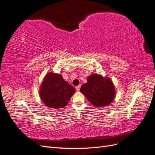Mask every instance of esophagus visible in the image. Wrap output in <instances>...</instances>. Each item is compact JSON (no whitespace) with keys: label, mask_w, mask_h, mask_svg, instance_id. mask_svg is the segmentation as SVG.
I'll return each instance as SVG.
<instances>
[{"label":"esophagus","mask_w":155,"mask_h":155,"mask_svg":"<svg viewBox=\"0 0 155 155\" xmlns=\"http://www.w3.org/2000/svg\"><path fill=\"white\" fill-rule=\"evenodd\" d=\"M80 87H81L80 85V86H76V87H75V90H76L77 91H80Z\"/></svg>","instance_id":"esophagus-1"}]
</instances>
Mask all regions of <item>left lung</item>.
<instances>
[{
    "instance_id": "left-lung-1",
    "label": "left lung",
    "mask_w": 155,
    "mask_h": 155,
    "mask_svg": "<svg viewBox=\"0 0 155 155\" xmlns=\"http://www.w3.org/2000/svg\"><path fill=\"white\" fill-rule=\"evenodd\" d=\"M87 80V83L81 86L80 91L91 104L104 107L113 102L115 87L110 78L94 74L88 76Z\"/></svg>"
}]
</instances>
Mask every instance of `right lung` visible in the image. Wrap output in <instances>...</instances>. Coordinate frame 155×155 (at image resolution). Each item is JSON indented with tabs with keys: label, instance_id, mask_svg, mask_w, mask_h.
<instances>
[{
	"label": "right lung",
	"instance_id": "1",
	"mask_svg": "<svg viewBox=\"0 0 155 155\" xmlns=\"http://www.w3.org/2000/svg\"><path fill=\"white\" fill-rule=\"evenodd\" d=\"M75 92V88L62 75L49 72L44 78L39 90L41 99L51 108H63Z\"/></svg>",
	"mask_w": 155,
	"mask_h": 155
}]
</instances>
